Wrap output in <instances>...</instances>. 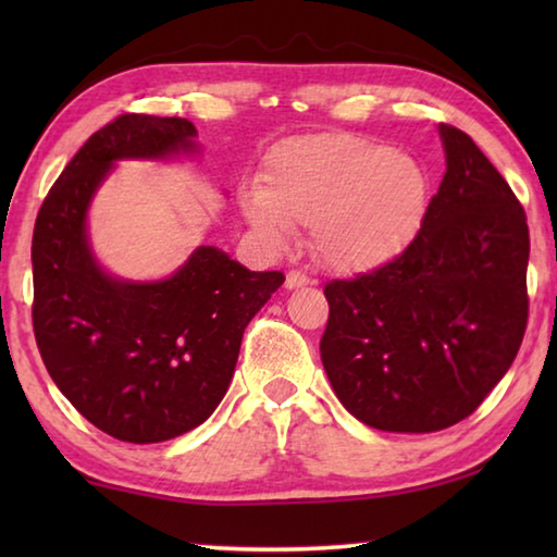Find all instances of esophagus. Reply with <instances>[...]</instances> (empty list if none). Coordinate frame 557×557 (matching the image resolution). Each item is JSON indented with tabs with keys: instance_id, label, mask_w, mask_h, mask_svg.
<instances>
[{
	"instance_id": "obj_1",
	"label": "esophagus",
	"mask_w": 557,
	"mask_h": 557,
	"mask_svg": "<svg viewBox=\"0 0 557 557\" xmlns=\"http://www.w3.org/2000/svg\"><path fill=\"white\" fill-rule=\"evenodd\" d=\"M309 285V277L305 275V272L299 270H289L287 277H285V287L287 289H299V287H307Z\"/></svg>"
}]
</instances>
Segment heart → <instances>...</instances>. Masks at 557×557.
Wrapping results in <instances>:
<instances>
[{
  "label": "heart",
  "mask_w": 557,
  "mask_h": 557,
  "mask_svg": "<svg viewBox=\"0 0 557 557\" xmlns=\"http://www.w3.org/2000/svg\"><path fill=\"white\" fill-rule=\"evenodd\" d=\"M430 178L418 159L358 135L287 139L265 157L243 213L262 238L285 245L309 225L312 252L342 275L388 265L418 238Z\"/></svg>",
  "instance_id": "b5f03b06"
}]
</instances>
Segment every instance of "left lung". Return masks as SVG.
Here are the masks:
<instances>
[{
	"mask_svg": "<svg viewBox=\"0 0 557 557\" xmlns=\"http://www.w3.org/2000/svg\"><path fill=\"white\" fill-rule=\"evenodd\" d=\"M447 172L403 256L326 282L322 363L356 420L437 432L511 369L528 324L521 201L467 132L440 125Z\"/></svg>",
	"mask_w": 557,
	"mask_h": 557,
	"instance_id": "8db88e82",
	"label": "left lung"
}]
</instances>
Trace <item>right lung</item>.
<instances>
[{
  "instance_id": "right-lung-1",
  "label": "right lung",
  "mask_w": 557,
  "mask_h": 557,
  "mask_svg": "<svg viewBox=\"0 0 557 557\" xmlns=\"http://www.w3.org/2000/svg\"><path fill=\"white\" fill-rule=\"evenodd\" d=\"M184 117L125 112L90 135L34 225V336L44 366L106 435L149 445L199 428L233 379L245 326L285 275L201 245L162 282H122L92 260L86 211L115 159L194 149Z\"/></svg>"
}]
</instances>
